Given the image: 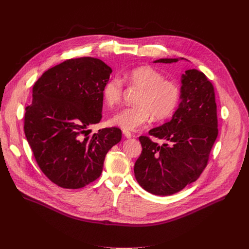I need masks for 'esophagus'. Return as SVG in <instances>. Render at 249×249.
Returning a JSON list of instances; mask_svg holds the SVG:
<instances>
[{
    "mask_svg": "<svg viewBox=\"0 0 249 249\" xmlns=\"http://www.w3.org/2000/svg\"><path fill=\"white\" fill-rule=\"evenodd\" d=\"M123 135L125 136V138H127V139H130V138H132V133L131 132H129V131H123Z\"/></svg>",
    "mask_w": 249,
    "mask_h": 249,
    "instance_id": "esophagus-1",
    "label": "esophagus"
}]
</instances>
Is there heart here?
I'll return each instance as SVG.
<instances>
[{"label":"heart","instance_id":"1","mask_svg":"<svg viewBox=\"0 0 249 249\" xmlns=\"http://www.w3.org/2000/svg\"><path fill=\"white\" fill-rule=\"evenodd\" d=\"M123 80L140 89L136 106L126 107L116 112L111 118L112 125L125 131H135L146 125L154 116L156 120L169 117L180 99V89L175 82L163 79L161 73L151 66H141L125 73ZM123 84L111 79L102 89L103 101L112 106L121 100Z\"/></svg>","mask_w":249,"mask_h":249}]
</instances>
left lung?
<instances>
[{
  "mask_svg": "<svg viewBox=\"0 0 249 249\" xmlns=\"http://www.w3.org/2000/svg\"><path fill=\"white\" fill-rule=\"evenodd\" d=\"M177 61L165 58L155 63ZM181 101L171 120L149 131L150 136L166 143L159 145L147 136L139 138L143 150L135 162V177L142 188L155 195H172L196 181L218 137L212 83L200 71L191 69L181 75Z\"/></svg>",
  "mask_w": 249,
  "mask_h": 249,
  "instance_id": "8db88e82",
  "label": "left lung"
}]
</instances>
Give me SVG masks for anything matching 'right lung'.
Here are the masks:
<instances>
[{
	"mask_svg": "<svg viewBox=\"0 0 249 249\" xmlns=\"http://www.w3.org/2000/svg\"><path fill=\"white\" fill-rule=\"evenodd\" d=\"M111 73L99 59H70L33 86L24 134L38 166L60 187L78 189L97 179L106 154L121 141L116 127L89 136V127L102 117V89Z\"/></svg>",
	"mask_w": 249,
	"mask_h": 249,
	"instance_id": "add662e5",
	"label": "right lung"
}]
</instances>
